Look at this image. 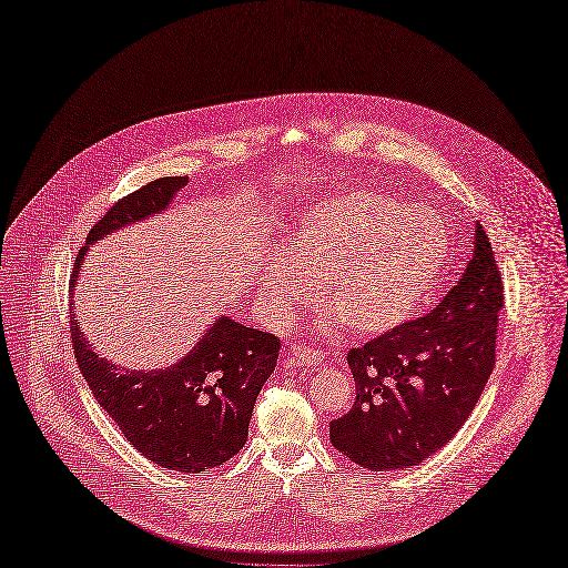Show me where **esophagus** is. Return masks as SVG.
<instances>
[{
    "mask_svg": "<svg viewBox=\"0 0 568 568\" xmlns=\"http://www.w3.org/2000/svg\"><path fill=\"white\" fill-rule=\"evenodd\" d=\"M288 362L293 366H320L324 362V357L320 355L317 349H310L305 345H291Z\"/></svg>",
    "mask_w": 568,
    "mask_h": 568,
    "instance_id": "1",
    "label": "esophagus"
}]
</instances>
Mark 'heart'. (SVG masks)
<instances>
[{"instance_id": "heart-1", "label": "heart", "mask_w": 568, "mask_h": 568, "mask_svg": "<svg viewBox=\"0 0 568 568\" xmlns=\"http://www.w3.org/2000/svg\"><path fill=\"white\" fill-rule=\"evenodd\" d=\"M448 261V230L435 209L393 194L355 190L310 206L261 270L270 315L280 324L317 296L324 328L347 324L357 336L402 326L435 291Z\"/></svg>"}]
</instances>
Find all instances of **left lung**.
Returning <instances> with one entry per match:
<instances>
[{
    "label": "left lung",
    "mask_w": 568,
    "mask_h": 568,
    "mask_svg": "<svg viewBox=\"0 0 568 568\" xmlns=\"http://www.w3.org/2000/svg\"><path fill=\"white\" fill-rule=\"evenodd\" d=\"M500 307V272L477 223L473 258L435 310L347 352L357 397L331 420V444L378 473L437 454L473 414L496 366Z\"/></svg>",
    "instance_id": "obj_1"
}]
</instances>
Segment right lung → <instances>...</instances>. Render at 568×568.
<instances>
[{"label":"right lung","instance_id":"add662e5","mask_svg":"<svg viewBox=\"0 0 568 568\" xmlns=\"http://www.w3.org/2000/svg\"><path fill=\"white\" fill-rule=\"evenodd\" d=\"M185 185L187 175H169L116 202L91 227L87 246L80 248L72 288L91 244L166 211ZM70 331L77 364L95 402L120 425L135 452L175 473H204L240 454L253 404L277 366L282 345L265 331L221 315L183 359L143 371L98 357L74 315Z\"/></svg>","mask_w":568,"mask_h":568}]
</instances>
